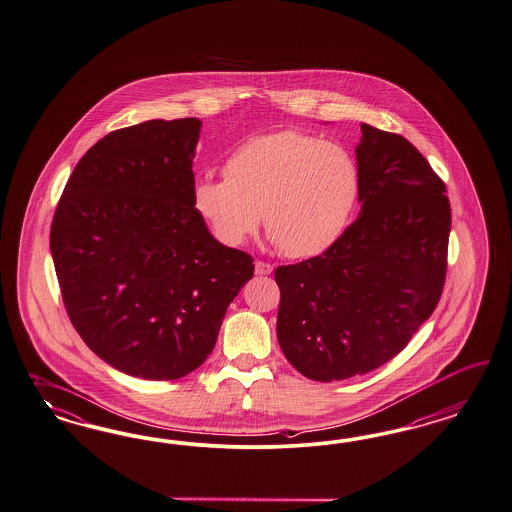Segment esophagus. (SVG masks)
<instances>
[{
  "mask_svg": "<svg viewBox=\"0 0 512 512\" xmlns=\"http://www.w3.org/2000/svg\"><path fill=\"white\" fill-rule=\"evenodd\" d=\"M272 270H274V266L270 263H265V261L255 263V274H259V276H268V274H272Z\"/></svg>",
  "mask_w": 512,
  "mask_h": 512,
  "instance_id": "obj_1",
  "label": "esophagus"
}]
</instances>
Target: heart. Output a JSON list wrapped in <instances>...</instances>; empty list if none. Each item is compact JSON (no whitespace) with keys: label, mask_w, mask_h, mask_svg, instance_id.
I'll return each mask as SVG.
<instances>
[{"label":"heart","mask_w":512,"mask_h":512,"mask_svg":"<svg viewBox=\"0 0 512 512\" xmlns=\"http://www.w3.org/2000/svg\"><path fill=\"white\" fill-rule=\"evenodd\" d=\"M361 191L348 149L283 130L242 143L225 177H198L193 208L223 246H242L263 221L287 257H314L348 227Z\"/></svg>","instance_id":"obj_1"}]
</instances>
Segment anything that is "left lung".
<instances>
[{"label": "left lung", "mask_w": 512, "mask_h": 512, "mask_svg": "<svg viewBox=\"0 0 512 512\" xmlns=\"http://www.w3.org/2000/svg\"><path fill=\"white\" fill-rule=\"evenodd\" d=\"M361 212L333 246L278 266L276 333L287 361L316 382L388 363L441 299L450 202L441 177L399 134L361 124Z\"/></svg>", "instance_id": "left-lung-1"}]
</instances>
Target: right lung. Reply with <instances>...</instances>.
<instances>
[{"mask_svg":"<svg viewBox=\"0 0 512 512\" xmlns=\"http://www.w3.org/2000/svg\"><path fill=\"white\" fill-rule=\"evenodd\" d=\"M194 117L115 130L73 168L51 253L75 331L113 369L177 380L212 353L253 259L193 208Z\"/></svg>","mask_w":512,"mask_h":512,"instance_id":"1","label":"right lung"}]
</instances>
